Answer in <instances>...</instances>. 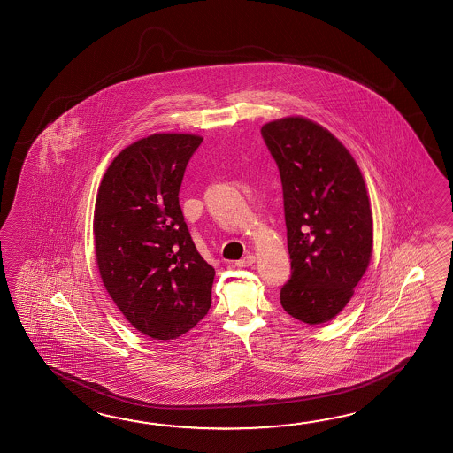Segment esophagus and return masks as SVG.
<instances>
[{
	"instance_id": "esophagus-1",
	"label": "esophagus",
	"mask_w": 453,
	"mask_h": 453,
	"mask_svg": "<svg viewBox=\"0 0 453 453\" xmlns=\"http://www.w3.org/2000/svg\"><path fill=\"white\" fill-rule=\"evenodd\" d=\"M253 263H255V257H253V255H247V257L241 258L239 262H235V266H239V268H249Z\"/></svg>"
}]
</instances>
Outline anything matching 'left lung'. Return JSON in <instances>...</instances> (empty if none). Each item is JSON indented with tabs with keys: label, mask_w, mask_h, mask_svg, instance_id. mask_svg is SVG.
Returning a JSON list of instances; mask_svg holds the SVG:
<instances>
[{
	"label": "left lung",
	"mask_w": 453,
	"mask_h": 453,
	"mask_svg": "<svg viewBox=\"0 0 453 453\" xmlns=\"http://www.w3.org/2000/svg\"><path fill=\"white\" fill-rule=\"evenodd\" d=\"M280 169L291 257L281 305L309 325L346 307L372 257V211L361 171L332 133L303 117L262 127Z\"/></svg>",
	"instance_id": "1"
}]
</instances>
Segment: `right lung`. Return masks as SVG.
<instances>
[{
	"label": "right lung",
	"mask_w": 453,
	"mask_h": 453,
	"mask_svg": "<svg viewBox=\"0 0 453 453\" xmlns=\"http://www.w3.org/2000/svg\"><path fill=\"white\" fill-rule=\"evenodd\" d=\"M202 136L157 133L111 161L94 210L102 282L125 319L154 340L190 332L211 307L214 268L183 219L179 191Z\"/></svg>",
	"instance_id": "obj_1"
}]
</instances>
